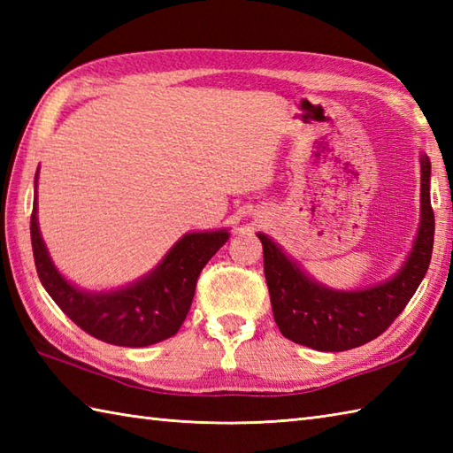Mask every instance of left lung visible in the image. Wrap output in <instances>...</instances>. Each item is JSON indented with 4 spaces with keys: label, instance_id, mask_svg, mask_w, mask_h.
Listing matches in <instances>:
<instances>
[{
    "label": "left lung",
    "instance_id": "obj_1",
    "mask_svg": "<svg viewBox=\"0 0 453 453\" xmlns=\"http://www.w3.org/2000/svg\"><path fill=\"white\" fill-rule=\"evenodd\" d=\"M263 243L265 276L278 329L297 344L321 352L356 349L380 336L397 319L425 278L434 245L430 204V159L420 156V224L415 245L397 274L362 290H333L307 276L271 237Z\"/></svg>",
    "mask_w": 453,
    "mask_h": 453
}]
</instances>
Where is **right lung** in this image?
<instances>
[{
	"mask_svg": "<svg viewBox=\"0 0 453 453\" xmlns=\"http://www.w3.org/2000/svg\"><path fill=\"white\" fill-rule=\"evenodd\" d=\"M36 179L38 173L31 214L33 255L38 278L56 305L85 333L109 344L140 349L175 334L187 319L198 274L227 242V229L182 235L140 280L111 292H88L67 282L48 255L36 218Z\"/></svg>",
	"mask_w": 453,
	"mask_h": 453,
	"instance_id": "right-lung-1",
	"label": "right lung"
}]
</instances>
